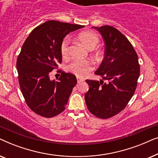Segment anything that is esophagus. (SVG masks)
I'll return each instance as SVG.
<instances>
[{"label":"esophagus","mask_w":158,"mask_h":158,"mask_svg":"<svg viewBox=\"0 0 158 158\" xmlns=\"http://www.w3.org/2000/svg\"><path fill=\"white\" fill-rule=\"evenodd\" d=\"M77 83H81V82H83L84 81H85V80H84V78H83V77H77Z\"/></svg>","instance_id":"1"}]
</instances>
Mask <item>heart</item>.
<instances>
[{
  "mask_svg": "<svg viewBox=\"0 0 158 158\" xmlns=\"http://www.w3.org/2000/svg\"><path fill=\"white\" fill-rule=\"evenodd\" d=\"M78 39L88 49H93L98 44L99 39L96 33L92 31H84L78 35ZM69 38L65 37L62 40L60 46L62 55L66 57L68 54ZM93 63L90 60H75L68 65L69 70L79 77H84L92 70Z\"/></svg>",
  "mask_w": 158,
  "mask_h": 158,
  "instance_id": "obj_1",
  "label": "heart"
}]
</instances>
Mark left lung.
Segmentation results:
<instances>
[{"label":"left lung","instance_id":"8db88e82","mask_svg":"<svg viewBox=\"0 0 158 158\" xmlns=\"http://www.w3.org/2000/svg\"><path fill=\"white\" fill-rule=\"evenodd\" d=\"M92 28L100 32L105 43L104 57L95 74L108 83L86 80L89 90L85 101L90 113L108 118L122 111L133 96L140 68L137 53L124 34L111 26Z\"/></svg>","mask_w":158,"mask_h":158}]
</instances>
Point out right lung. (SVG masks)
<instances>
[{"mask_svg": "<svg viewBox=\"0 0 158 158\" xmlns=\"http://www.w3.org/2000/svg\"><path fill=\"white\" fill-rule=\"evenodd\" d=\"M83 27L48 21L36 27L23 43L16 62L19 85L28 106L39 115L51 118L65 109L76 77L62 72L55 81L49 78V73L61 63L63 39Z\"/></svg>", "mask_w": 158, "mask_h": 158, "instance_id": "right-lung-1", "label": "right lung"}]
</instances>
